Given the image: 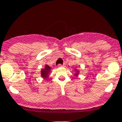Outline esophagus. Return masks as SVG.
Here are the masks:
<instances>
[{
  "label": "esophagus",
  "mask_w": 122,
  "mask_h": 122,
  "mask_svg": "<svg viewBox=\"0 0 122 122\" xmlns=\"http://www.w3.org/2000/svg\"><path fill=\"white\" fill-rule=\"evenodd\" d=\"M58 66V67H66V65L65 64H63V65L59 64Z\"/></svg>",
  "instance_id": "obj_1"
}]
</instances>
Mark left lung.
I'll list each match as a JSON object with an SVG mask.
<instances>
[{"label":"left lung","mask_w":122,"mask_h":122,"mask_svg":"<svg viewBox=\"0 0 122 122\" xmlns=\"http://www.w3.org/2000/svg\"><path fill=\"white\" fill-rule=\"evenodd\" d=\"M75 76L77 77L79 75V73H80V71H79L78 70H77V69H75Z\"/></svg>","instance_id":"8db88e82"}]
</instances>
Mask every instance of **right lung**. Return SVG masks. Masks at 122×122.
Listing matches in <instances>:
<instances>
[{"label":"right lung","mask_w":122,"mask_h":122,"mask_svg":"<svg viewBox=\"0 0 122 122\" xmlns=\"http://www.w3.org/2000/svg\"><path fill=\"white\" fill-rule=\"evenodd\" d=\"M51 72V67L46 64L44 68L41 69V76L44 79L48 78L50 73Z\"/></svg>","instance_id":"obj_1"}]
</instances>
